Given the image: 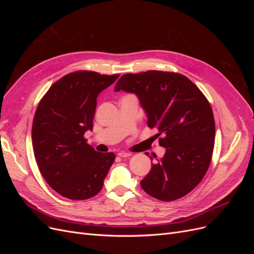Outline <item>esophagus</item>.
Returning <instances> with one entry per match:
<instances>
[{"instance_id":"34e87169","label":"esophagus","mask_w":254,"mask_h":254,"mask_svg":"<svg viewBox=\"0 0 254 254\" xmlns=\"http://www.w3.org/2000/svg\"><path fill=\"white\" fill-rule=\"evenodd\" d=\"M118 156L121 157V158H127V157H130L131 155H130L129 152H125V151H121L118 153Z\"/></svg>"}]
</instances>
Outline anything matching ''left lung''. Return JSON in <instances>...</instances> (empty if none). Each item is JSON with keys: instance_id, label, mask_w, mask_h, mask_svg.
<instances>
[{"instance_id": "8db88e82", "label": "left lung", "mask_w": 254, "mask_h": 254, "mask_svg": "<svg viewBox=\"0 0 254 254\" xmlns=\"http://www.w3.org/2000/svg\"><path fill=\"white\" fill-rule=\"evenodd\" d=\"M114 90L137 96L148 127L162 135L159 144L166 149L151 164L142 189L163 201L189 194L204 177L214 149L213 111L202 92L184 75L162 71L124 74Z\"/></svg>"}]
</instances>
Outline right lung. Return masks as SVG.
Masks as SVG:
<instances>
[{
	"instance_id": "1",
	"label": "right lung",
	"mask_w": 254,
	"mask_h": 254,
	"mask_svg": "<svg viewBox=\"0 0 254 254\" xmlns=\"http://www.w3.org/2000/svg\"><path fill=\"white\" fill-rule=\"evenodd\" d=\"M91 71L57 80L37 107L32 128L35 159L49 186L72 200H84L103 189L113 152H97L84 133L93 129L96 98L119 78Z\"/></svg>"
}]
</instances>
